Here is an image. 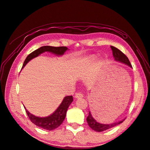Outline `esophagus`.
I'll list each match as a JSON object with an SVG mask.
<instances>
[{"label":"esophagus","instance_id":"1","mask_svg":"<svg viewBox=\"0 0 150 150\" xmlns=\"http://www.w3.org/2000/svg\"><path fill=\"white\" fill-rule=\"evenodd\" d=\"M83 95L81 93H76L75 95V98H83Z\"/></svg>","mask_w":150,"mask_h":150}]
</instances>
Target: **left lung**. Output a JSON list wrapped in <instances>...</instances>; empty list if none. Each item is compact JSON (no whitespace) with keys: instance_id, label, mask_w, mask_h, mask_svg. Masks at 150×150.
Here are the masks:
<instances>
[{"instance_id":"left-lung-1","label":"left lung","mask_w":150,"mask_h":150,"mask_svg":"<svg viewBox=\"0 0 150 150\" xmlns=\"http://www.w3.org/2000/svg\"><path fill=\"white\" fill-rule=\"evenodd\" d=\"M110 47H111V49L112 50L113 56H114L115 61L121 62V63H123L126 64H127V65L129 66L130 67H132V65L131 63H130L128 57H127V56L124 54L122 52H121L119 49L116 48L115 47L110 46ZM123 121L124 120L122 121H118V122H116V123H113L112 124L99 123H98L97 121H96L94 118L92 117L91 112L89 111V115L87 117V123H88V125L93 130H94V131H97V132H102V131H106L107 129L114 127L118 125L119 124L123 122Z\"/></svg>"}]
</instances>
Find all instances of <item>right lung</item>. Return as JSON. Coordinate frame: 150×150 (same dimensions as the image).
Returning <instances> with one entry per match:
<instances>
[{"mask_svg":"<svg viewBox=\"0 0 150 150\" xmlns=\"http://www.w3.org/2000/svg\"><path fill=\"white\" fill-rule=\"evenodd\" d=\"M67 50V47L66 46H60V47H53L45 46L40 47V48L30 53V54L27 56V58L25 59L24 63L23 64V67H24L28 62L31 59L37 57L41 53L45 52H52L54 54L57 55H61L64 54V53ZM73 101L72 96H67L64 97L63 102H62L59 108L55 110L54 113H53L50 116L45 117H36L35 115L31 114L30 113L27 111V110L25 109L27 114L29 117V120L31 122L33 123L36 126L40 127L48 130V131H52L58 127L63 123L64 118H65L67 109L70 104Z\"/></svg>","mask_w":150,"mask_h":150,"instance_id":"right-lung-1","label":"right lung"}]
</instances>
